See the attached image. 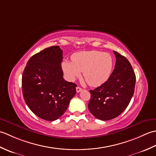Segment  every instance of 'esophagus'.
I'll return each mask as SVG.
<instances>
[{"label": "esophagus", "instance_id": "34e87169", "mask_svg": "<svg viewBox=\"0 0 156 156\" xmlns=\"http://www.w3.org/2000/svg\"><path fill=\"white\" fill-rule=\"evenodd\" d=\"M82 90V88L79 87H76V92H81Z\"/></svg>", "mask_w": 156, "mask_h": 156}]
</instances>
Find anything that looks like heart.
<instances>
[{"label": "heart", "mask_w": 156, "mask_h": 156, "mask_svg": "<svg viewBox=\"0 0 156 156\" xmlns=\"http://www.w3.org/2000/svg\"><path fill=\"white\" fill-rule=\"evenodd\" d=\"M72 61L64 60L62 68L66 78L74 81L83 72L85 81L92 87L100 86L107 81L113 68V58L108 53L83 51L73 54Z\"/></svg>", "instance_id": "heart-1"}]
</instances>
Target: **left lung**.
Segmentation results:
<instances>
[{"instance_id": "left-lung-1", "label": "left lung", "mask_w": 156, "mask_h": 156, "mask_svg": "<svg viewBox=\"0 0 156 156\" xmlns=\"http://www.w3.org/2000/svg\"><path fill=\"white\" fill-rule=\"evenodd\" d=\"M115 69L107 82L90 90L88 107L91 114L102 121L118 117L127 107L134 94L135 72L127 59L113 51Z\"/></svg>"}]
</instances>
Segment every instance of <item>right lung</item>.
Instances as JSON below:
<instances>
[{
	"mask_svg": "<svg viewBox=\"0 0 156 156\" xmlns=\"http://www.w3.org/2000/svg\"><path fill=\"white\" fill-rule=\"evenodd\" d=\"M63 51L51 46L29 59L22 76L23 95L37 117L53 121L67 110L77 85L63 78Z\"/></svg>",
	"mask_w": 156,
	"mask_h": 156,
	"instance_id": "obj_1",
	"label": "right lung"
}]
</instances>
